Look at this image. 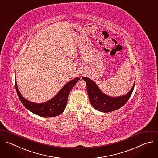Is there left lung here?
Wrapping results in <instances>:
<instances>
[{"label":"left lung","instance_id":"left-lung-1","mask_svg":"<svg viewBox=\"0 0 158 158\" xmlns=\"http://www.w3.org/2000/svg\"><path fill=\"white\" fill-rule=\"evenodd\" d=\"M82 79L86 82L87 94L92 106L97 110L102 112H112L123 106L131 97L135 84V81L131 89L125 95L112 97L103 94L90 79L83 77Z\"/></svg>","mask_w":158,"mask_h":158}]
</instances>
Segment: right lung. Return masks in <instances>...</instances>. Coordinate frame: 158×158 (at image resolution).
Instances as JSON below:
<instances>
[{
  "label": "right lung",
  "mask_w": 158,
  "mask_h": 158,
  "mask_svg": "<svg viewBox=\"0 0 158 158\" xmlns=\"http://www.w3.org/2000/svg\"><path fill=\"white\" fill-rule=\"evenodd\" d=\"M79 79V77H76L72 81H70L64 85L53 98L41 103L30 102L21 95L17 87L16 77L15 79V84L17 94L25 108L38 116L52 117L58 116L63 112L66 106L69 93Z\"/></svg>",
  "instance_id": "right-lung-1"
}]
</instances>
